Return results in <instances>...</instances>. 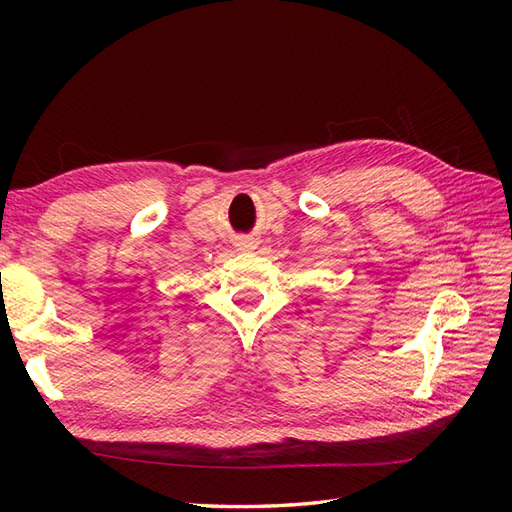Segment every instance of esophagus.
I'll return each mask as SVG.
<instances>
[{"instance_id": "1", "label": "esophagus", "mask_w": 512, "mask_h": 512, "mask_svg": "<svg viewBox=\"0 0 512 512\" xmlns=\"http://www.w3.org/2000/svg\"><path fill=\"white\" fill-rule=\"evenodd\" d=\"M237 246H239V250H250V248H255V246H253V242H250V239H242V242H239Z\"/></svg>"}]
</instances>
